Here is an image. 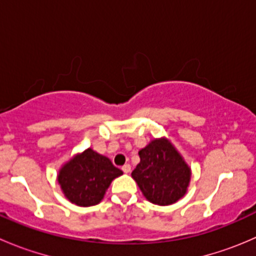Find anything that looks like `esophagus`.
I'll return each instance as SVG.
<instances>
[{
    "instance_id": "34e87169",
    "label": "esophagus",
    "mask_w": 256,
    "mask_h": 256,
    "mask_svg": "<svg viewBox=\"0 0 256 256\" xmlns=\"http://www.w3.org/2000/svg\"><path fill=\"white\" fill-rule=\"evenodd\" d=\"M124 171V174H130L131 172V166L130 164H124L122 168H121Z\"/></svg>"
}]
</instances>
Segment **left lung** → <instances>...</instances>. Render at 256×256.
<instances>
[{
    "mask_svg": "<svg viewBox=\"0 0 256 256\" xmlns=\"http://www.w3.org/2000/svg\"><path fill=\"white\" fill-rule=\"evenodd\" d=\"M140 164L131 177L148 202L170 206L184 197L192 170L167 138H154L138 151Z\"/></svg>",
    "mask_w": 256,
    "mask_h": 256,
    "instance_id": "obj_1",
    "label": "left lung"
}]
</instances>
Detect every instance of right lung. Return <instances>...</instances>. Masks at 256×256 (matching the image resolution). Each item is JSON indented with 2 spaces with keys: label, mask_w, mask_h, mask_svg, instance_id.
Masks as SVG:
<instances>
[{
  "label": "right lung",
  "mask_w": 256,
  "mask_h": 256,
  "mask_svg": "<svg viewBox=\"0 0 256 256\" xmlns=\"http://www.w3.org/2000/svg\"><path fill=\"white\" fill-rule=\"evenodd\" d=\"M122 171L110 158L92 148L74 154L59 168L56 180L66 200L79 207H92L102 200L108 188Z\"/></svg>",
  "instance_id": "1"
}]
</instances>
